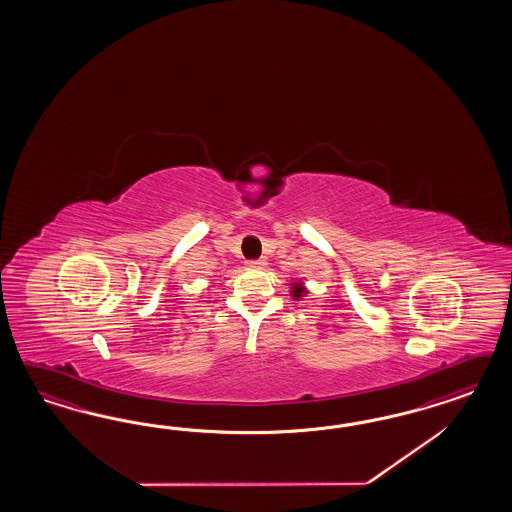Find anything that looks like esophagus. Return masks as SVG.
<instances>
[{
  "instance_id": "obj_1",
  "label": "esophagus",
  "mask_w": 512,
  "mask_h": 512,
  "mask_svg": "<svg viewBox=\"0 0 512 512\" xmlns=\"http://www.w3.org/2000/svg\"><path fill=\"white\" fill-rule=\"evenodd\" d=\"M249 268H263L264 261H248Z\"/></svg>"
}]
</instances>
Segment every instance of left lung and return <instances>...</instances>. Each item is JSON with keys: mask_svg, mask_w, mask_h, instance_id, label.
Instances as JSON below:
<instances>
[{"mask_svg": "<svg viewBox=\"0 0 512 512\" xmlns=\"http://www.w3.org/2000/svg\"><path fill=\"white\" fill-rule=\"evenodd\" d=\"M291 295L295 300H298L300 296L306 295V287L300 283V281H296V283H291Z\"/></svg>", "mask_w": 512, "mask_h": 512, "instance_id": "1", "label": "left lung"}]
</instances>
